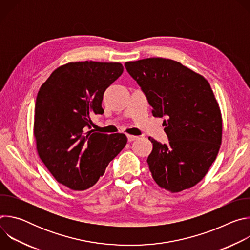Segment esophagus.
Masks as SVG:
<instances>
[{"mask_svg": "<svg viewBox=\"0 0 250 250\" xmlns=\"http://www.w3.org/2000/svg\"><path fill=\"white\" fill-rule=\"evenodd\" d=\"M138 138V136H135V135H130V134H127V140L129 141V142H131V141H133V140H135V139H137Z\"/></svg>", "mask_w": 250, "mask_h": 250, "instance_id": "esophagus-1", "label": "esophagus"}]
</instances>
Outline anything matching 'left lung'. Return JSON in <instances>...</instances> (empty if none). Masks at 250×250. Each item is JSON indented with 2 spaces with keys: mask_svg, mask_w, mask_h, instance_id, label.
<instances>
[{
  "mask_svg": "<svg viewBox=\"0 0 250 250\" xmlns=\"http://www.w3.org/2000/svg\"><path fill=\"white\" fill-rule=\"evenodd\" d=\"M127 73L152 106L165 117L169 144L149 137L147 158L154 181L172 193L198 184L215 161L222 144V115L209 84L181 63L159 57L125 62Z\"/></svg>",
  "mask_w": 250,
  "mask_h": 250,
  "instance_id": "left-lung-1",
  "label": "left lung"
}]
</instances>
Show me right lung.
<instances>
[{
    "mask_svg": "<svg viewBox=\"0 0 250 250\" xmlns=\"http://www.w3.org/2000/svg\"><path fill=\"white\" fill-rule=\"evenodd\" d=\"M124 72L118 62H71L54 70L41 87L34 136L41 159L60 184L74 191L95 185L125 146L123 133L91 129V117L103 115V96Z\"/></svg>",
    "mask_w": 250,
    "mask_h": 250,
    "instance_id": "obj_1",
    "label": "right lung"
}]
</instances>
